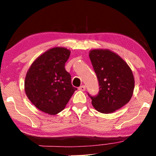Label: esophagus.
<instances>
[{"label": "esophagus", "mask_w": 156, "mask_h": 156, "mask_svg": "<svg viewBox=\"0 0 156 156\" xmlns=\"http://www.w3.org/2000/svg\"><path fill=\"white\" fill-rule=\"evenodd\" d=\"M79 90L80 91H85L86 90V86H81L80 87H79Z\"/></svg>", "instance_id": "1"}]
</instances>
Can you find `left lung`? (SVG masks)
Instances as JSON below:
<instances>
[{
    "instance_id": "1",
    "label": "left lung",
    "mask_w": 156,
    "mask_h": 156,
    "mask_svg": "<svg viewBox=\"0 0 156 156\" xmlns=\"http://www.w3.org/2000/svg\"><path fill=\"white\" fill-rule=\"evenodd\" d=\"M89 57L99 83L97 97H90L92 104L103 114L114 112L132 99L134 77L128 64L109 49L90 51Z\"/></svg>"
}]
</instances>
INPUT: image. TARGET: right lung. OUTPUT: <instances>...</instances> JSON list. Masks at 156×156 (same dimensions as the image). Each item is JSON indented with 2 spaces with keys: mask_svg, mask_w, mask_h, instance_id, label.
Here are the masks:
<instances>
[{
  "mask_svg": "<svg viewBox=\"0 0 156 156\" xmlns=\"http://www.w3.org/2000/svg\"><path fill=\"white\" fill-rule=\"evenodd\" d=\"M70 51L64 47L48 49L35 59L27 71L24 91L33 104L43 112L55 115L65 108L77 90L65 70Z\"/></svg>",
  "mask_w": 156,
  "mask_h": 156,
  "instance_id": "add662e5",
  "label": "right lung"
}]
</instances>
